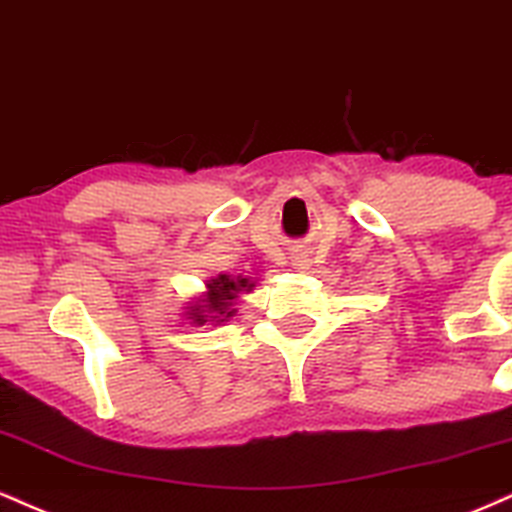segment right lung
I'll return each instance as SVG.
<instances>
[{"label": "right lung", "mask_w": 512, "mask_h": 512, "mask_svg": "<svg viewBox=\"0 0 512 512\" xmlns=\"http://www.w3.org/2000/svg\"><path fill=\"white\" fill-rule=\"evenodd\" d=\"M210 292L206 299V306H194V321L196 323H206L208 318L210 321H225L234 314L232 299L237 297V292H242L244 287H254L249 285V280H232L230 275H220L218 280L210 282Z\"/></svg>", "instance_id": "add662e5"}]
</instances>
